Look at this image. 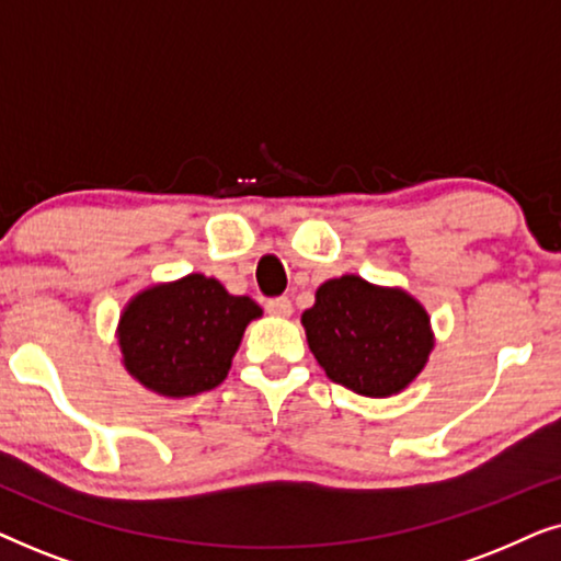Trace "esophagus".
Segmentation results:
<instances>
[{
  "label": "esophagus",
  "mask_w": 561,
  "mask_h": 561,
  "mask_svg": "<svg viewBox=\"0 0 561 561\" xmlns=\"http://www.w3.org/2000/svg\"><path fill=\"white\" fill-rule=\"evenodd\" d=\"M265 309H267V313H271V317L288 319L290 313H294V304H290L286 296H280V298H271V301L265 304Z\"/></svg>",
  "instance_id": "1"
}]
</instances>
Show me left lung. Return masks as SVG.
<instances>
[{"instance_id":"1","label":"left lung","mask_w":561,"mask_h":561,"mask_svg":"<svg viewBox=\"0 0 561 561\" xmlns=\"http://www.w3.org/2000/svg\"><path fill=\"white\" fill-rule=\"evenodd\" d=\"M301 324L327 378L367 398L403 393L436 342L432 317L416 296L352 273L321 283Z\"/></svg>"}]
</instances>
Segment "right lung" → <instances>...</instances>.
Here are the masks:
<instances>
[{
  "label": "right lung",
  "instance_id": "1",
  "mask_svg": "<svg viewBox=\"0 0 561 561\" xmlns=\"http://www.w3.org/2000/svg\"><path fill=\"white\" fill-rule=\"evenodd\" d=\"M260 317L250 296H232L204 273L152 283L119 313L122 365L152 393L198 396L227 378L244 329Z\"/></svg>",
  "mask_w": 561,
  "mask_h": 561
}]
</instances>
